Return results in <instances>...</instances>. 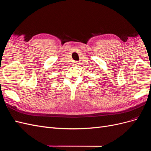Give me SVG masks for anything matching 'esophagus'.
<instances>
[{
  "instance_id": "34e87169",
  "label": "esophagus",
  "mask_w": 151,
  "mask_h": 151,
  "mask_svg": "<svg viewBox=\"0 0 151 151\" xmlns=\"http://www.w3.org/2000/svg\"><path fill=\"white\" fill-rule=\"evenodd\" d=\"M77 63H77V62H74V65H77Z\"/></svg>"
}]
</instances>
